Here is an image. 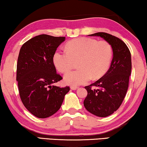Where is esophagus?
<instances>
[{
	"mask_svg": "<svg viewBox=\"0 0 147 147\" xmlns=\"http://www.w3.org/2000/svg\"><path fill=\"white\" fill-rule=\"evenodd\" d=\"M70 88H71V89H72V90H76V89H78V87H74V86H71Z\"/></svg>",
	"mask_w": 147,
	"mask_h": 147,
	"instance_id": "34e87169",
	"label": "esophagus"
}]
</instances>
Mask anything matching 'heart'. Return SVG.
<instances>
[{
	"mask_svg": "<svg viewBox=\"0 0 147 147\" xmlns=\"http://www.w3.org/2000/svg\"><path fill=\"white\" fill-rule=\"evenodd\" d=\"M67 50H58L53 61L59 71L66 72L78 61V69L64 75L65 84L78 86L103 76L109 68L112 59V48L106 41L89 38H80L69 42Z\"/></svg>",
	"mask_w": 147,
	"mask_h": 147,
	"instance_id": "1",
	"label": "heart"
}]
</instances>
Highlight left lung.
Instances as JSON below:
<instances>
[{
    "mask_svg": "<svg viewBox=\"0 0 147 147\" xmlns=\"http://www.w3.org/2000/svg\"><path fill=\"white\" fill-rule=\"evenodd\" d=\"M99 36L109 43L113 50V59L107 73L93 84L85 87L88 95L84 107L94 115L105 117L119 109L126 95L131 74V55L124 42L105 32L89 35ZM92 86H97L93 90Z\"/></svg>",
    "mask_w": 147,
    "mask_h": 147,
    "instance_id": "1",
    "label": "left lung"
}]
</instances>
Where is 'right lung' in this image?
I'll list each match as a JSON object with an SVG mask.
<instances>
[{"label": "right lung", "mask_w": 147, "mask_h": 147, "mask_svg": "<svg viewBox=\"0 0 147 147\" xmlns=\"http://www.w3.org/2000/svg\"><path fill=\"white\" fill-rule=\"evenodd\" d=\"M65 37L41 34L23 44L17 61L16 81L24 107L38 118H47L58 111L69 87L55 83L62 80L57 74L53 57Z\"/></svg>", "instance_id": "obj_1"}]
</instances>
